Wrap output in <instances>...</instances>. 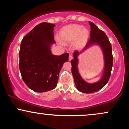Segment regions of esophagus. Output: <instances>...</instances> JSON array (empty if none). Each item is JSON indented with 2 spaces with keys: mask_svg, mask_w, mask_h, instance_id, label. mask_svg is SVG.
<instances>
[{
  "mask_svg": "<svg viewBox=\"0 0 129 129\" xmlns=\"http://www.w3.org/2000/svg\"><path fill=\"white\" fill-rule=\"evenodd\" d=\"M72 59H73V56H72V54H69V60H70H70H72Z\"/></svg>",
  "mask_w": 129,
  "mask_h": 129,
  "instance_id": "esophagus-1",
  "label": "esophagus"
}]
</instances>
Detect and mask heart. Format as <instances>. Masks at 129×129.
I'll return each mask as SVG.
<instances>
[{"label": "heart", "instance_id": "1", "mask_svg": "<svg viewBox=\"0 0 129 129\" xmlns=\"http://www.w3.org/2000/svg\"><path fill=\"white\" fill-rule=\"evenodd\" d=\"M89 38V31L86 28L77 24H70L65 26L59 33V39L63 44L73 42L74 48H82L86 44Z\"/></svg>", "mask_w": 129, "mask_h": 129}]
</instances>
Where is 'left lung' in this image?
<instances>
[{"instance_id":"8db88e82","label":"left lung","mask_w":129,"mask_h":129,"mask_svg":"<svg viewBox=\"0 0 129 129\" xmlns=\"http://www.w3.org/2000/svg\"><path fill=\"white\" fill-rule=\"evenodd\" d=\"M91 31L90 39L87 42L85 48L93 44H98L102 47L104 54L105 69L102 79L98 82L94 84H88L84 81L80 76L78 70V57L79 52L75 51L73 53L74 59L71 60L72 63V73L73 76L74 81L76 88L81 92L84 93H91L96 92L105 86L110 79L112 66H113V54H112V45L104 32L98 28L95 24L89 22Z\"/></svg>"}]
</instances>
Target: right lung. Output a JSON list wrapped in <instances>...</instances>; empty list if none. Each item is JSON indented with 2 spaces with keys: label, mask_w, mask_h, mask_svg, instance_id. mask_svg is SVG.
Returning <instances> with one entry per match:
<instances>
[{
  "label": "right lung",
  "mask_w": 129,
  "mask_h": 129,
  "mask_svg": "<svg viewBox=\"0 0 129 129\" xmlns=\"http://www.w3.org/2000/svg\"><path fill=\"white\" fill-rule=\"evenodd\" d=\"M53 23L43 22L23 37L19 51V69L23 81L36 92H45L56 87L69 53L53 55L50 45L55 42Z\"/></svg>",
  "instance_id": "right-lung-1"
}]
</instances>
